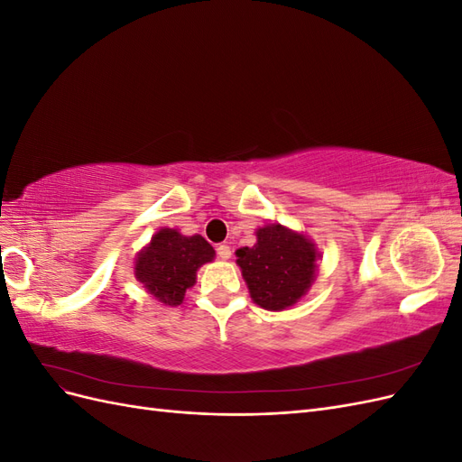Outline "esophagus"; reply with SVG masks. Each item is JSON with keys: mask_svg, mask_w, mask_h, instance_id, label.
Returning <instances> with one entry per match:
<instances>
[{"mask_svg": "<svg viewBox=\"0 0 462 462\" xmlns=\"http://www.w3.org/2000/svg\"><path fill=\"white\" fill-rule=\"evenodd\" d=\"M231 246H227V245H219L217 246V256L221 258V260H229L231 258Z\"/></svg>", "mask_w": 462, "mask_h": 462, "instance_id": "34e87169", "label": "esophagus"}]
</instances>
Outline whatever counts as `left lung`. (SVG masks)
I'll return each mask as SVG.
<instances>
[{
  "label": "left lung",
  "mask_w": 462,
  "mask_h": 462,
  "mask_svg": "<svg viewBox=\"0 0 462 462\" xmlns=\"http://www.w3.org/2000/svg\"><path fill=\"white\" fill-rule=\"evenodd\" d=\"M236 265L260 309L283 312L310 291L321 253L309 235L282 223L256 229V243L236 250Z\"/></svg>",
  "instance_id": "obj_1"
}]
</instances>
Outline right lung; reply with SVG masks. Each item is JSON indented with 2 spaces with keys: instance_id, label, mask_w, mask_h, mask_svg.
Listing matches in <instances>:
<instances>
[{
  "instance_id": "obj_1",
  "label": "right lung",
  "mask_w": 462,
  "mask_h": 462,
  "mask_svg": "<svg viewBox=\"0 0 462 462\" xmlns=\"http://www.w3.org/2000/svg\"><path fill=\"white\" fill-rule=\"evenodd\" d=\"M216 258V250L202 235H183L162 227L152 235L134 258V277L148 295L163 306H179L197 283V272Z\"/></svg>"
}]
</instances>
